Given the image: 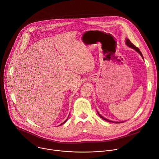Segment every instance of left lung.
I'll list each match as a JSON object with an SVG mask.
<instances>
[{
	"label": "left lung",
	"mask_w": 159,
	"mask_h": 159,
	"mask_svg": "<svg viewBox=\"0 0 159 159\" xmlns=\"http://www.w3.org/2000/svg\"><path fill=\"white\" fill-rule=\"evenodd\" d=\"M126 44L129 47H130V48H134L135 51H137V52L138 53H139L140 54V55L143 57V54H142V53L141 52V51L139 50V49L137 48V47H136L133 43H131V41H130V39H126ZM98 115L100 116L101 117V118L102 119H103V120H105V121H109V122H112V123H123V122H115V121H110V120H107V119H106V118H103V116H102L98 112Z\"/></svg>",
	"instance_id": "8db88e82"
}]
</instances>
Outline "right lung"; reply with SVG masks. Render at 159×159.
<instances>
[{
	"label": "right lung",
	"mask_w": 159,
	"mask_h": 159,
	"mask_svg": "<svg viewBox=\"0 0 159 159\" xmlns=\"http://www.w3.org/2000/svg\"><path fill=\"white\" fill-rule=\"evenodd\" d=\"M66 121H65V122H64V123H62V124H61V125H62V124H64V123H65V122H66Z\"/></svg>",
	"instance_id": "obj_1"
}]
</instances>
